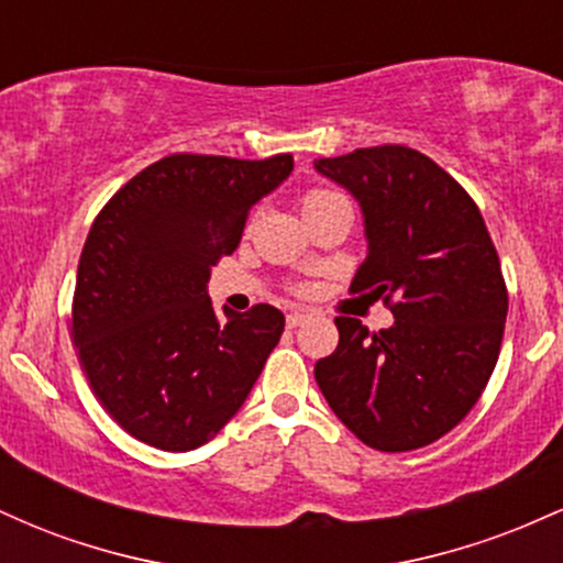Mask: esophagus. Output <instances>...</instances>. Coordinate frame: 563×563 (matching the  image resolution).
<instances>
[{
  "instance_id": "esophagus-1",
  "label": "esophagus",
  "mask_w": 563,
  "mask_h": 563,
  "mask_svg": "<svg viewBox=\"0 0 563 563\" xmlns=\"http://www.w3.org/2000/svg\"><path fill=\"white\" fill-rule=\"evenodd\" d=\"M309 314L307 312H301V309H296V312H290L288 318H286V322H288V328H299L303 320H307Z\"/></svg>"
}]
</instances>
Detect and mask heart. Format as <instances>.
Wrapping results in <instances>:
<instances>
[{
	"label": "heart",
	"instance_id": "1",
	"mask_svg": "<svg viewBox=\"0 0 563 563\" xmlns=\"http://www.w3.org/2000/svg\"><path fill=\"white\" fill-rule=\"evenodd\" d=\"M344 203H346V198L339 196V192L314 187V190L303 192L301 211H303V217H309V214H314V211H325V209H331V206H344Z\"/></svg>",
	"mask_w": 563,
	"mask_h": 563
}]
</instances>
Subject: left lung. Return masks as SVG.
Returning <instances> with one entry per match:
<instances>
[{
    "label": "left lung",
    "mask_w": 563,
    "mask_h": 563,
    "mask_svg": "<svg viewBox=\"0 0 563 563\" xmlns=\"http://www.w3.org/2000/svg\"><path fill=\"white\" fill-rule=\"evenodd\" d=\"M314 169L365 217L367 256L349 290L394 314L378 333L335 318L339 346L314 378L367 448H426L468 416L495 371L508 314L495 243L468 192L412 147H360Z\"/></svg>",
    "instance_id": "1"
}]
</instances>
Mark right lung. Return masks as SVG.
<instances>
[{"mask_svg":"<svg viewBox=\"0 0 563 563\" xmlns=\"http://www.w3.org/2000/svg\"><path fill=\"white\" fill-rule=\"evenodd\" d=\"M294 156L174 153L102 206L76 273L70 331L95 397L126 434L187 452L241 410L286 318L269 303L214 309L211 267L241 243L256 200Z\"/></svg>","mask_w":563,"mask_h":563,"instance_id":"obj_1","label":"right lung"}]
</instances>
